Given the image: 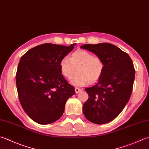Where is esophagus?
I'll return each mask as SVG.
<instances>
[{
	"mask_svg": "<svg viewBox=\"0 0 149 149\" xmlns=\"http://www.w3.org/2000/svg\"><path fill=\"white\" fill-rule=\"evenodd\" d=\"M81 90L80 88H75V93H76V94H78L79 92H80Z\"/></svg>",
	"mask_w": 149,
	"mask_h": 149,
	"instance_id": "34e87169",
	"label": "esophagus"
}]
</instances>
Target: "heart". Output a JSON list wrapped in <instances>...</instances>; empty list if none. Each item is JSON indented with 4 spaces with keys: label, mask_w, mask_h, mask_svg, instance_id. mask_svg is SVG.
<instances>
[{
    "label": "heart",
    "mask_w": 149,
    "mask_h": 149,
    "mask_svg": "<svg viewBox=\"0 0 149 149\" xmlns=\"http://www.w3.org/2000/svg\"><path fill=\"white\" fill-rule=\"evenodd\" d=\"M59 66L63 75L67 79L72 78L77 69V74L71 80L75 86L84 85L88 81L95 82L100 78L104 69L103 59L86 50L75 52L70 58L63 57Z\"/></svg>",
    "instance_id": "b5f03b06"
}]
</instances>
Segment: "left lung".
I'll list each match as a JSON object with an SVG mask.
<instances>
[{
  "label": "left lung",
  "instance_id": "8db88e82",
  "mask_svg": "<svg viewBox=\"0 0 149 149\" xmlns=\"http://www.w3.org/2000/svg\"><path fill=\"white\" fill-rule=\"evenodd\" d=\"M81 48L93 52L103 59L104 69L98 81L85 88L88 100L83 112L92 123L105 124L120 113L132 92L135 69L129 55L110 43L84 45Z\"/></svg>",
  "mask_w": 149,
  "mask_h": 149
}]
</instances>
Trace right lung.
Wrapping results in <instances>:
<instances>
[{"instance_id":"1","label":"right lung","mask_w":149,"mask_h":149,"mask_svg":"<svg viewBox=\"0 0 149 149\" xmlns=\"http://www.w3.org/2000/svg\"><path fill=\"white\" fill-rule=\"evenodd\" d=\"M75 45L42 44L20 58L16 74L19 101L26 114L37 123L47 125L58 120L66 101L75 94L74 87L61 74L59 63Z\"/></svg>"}]
</instances>
